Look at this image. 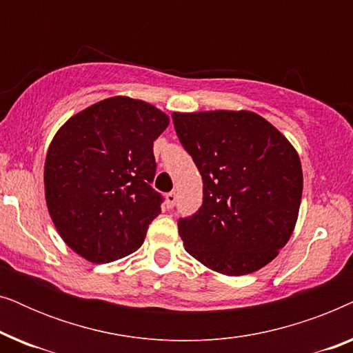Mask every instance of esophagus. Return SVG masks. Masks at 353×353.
<instances>
[{
	"label": "esophagus",
	"mask_w": 353,
	"mask_h": 353,
	"mask_svg": "<svg viewBox=\"0 0 353 353\" xmlns=\"http://www.w3.org/2000/svg\"><path fill=\"white\" fill-rule=\"evenodd\" d=\"M165 204H167V209H173V207H175V204H176V192L175 191L165 194Z\"/></svg>",
	"instance_id": "34e87169"
}]
</instances>
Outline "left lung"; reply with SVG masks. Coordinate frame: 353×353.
I'll list each match as a JSON object with an SVG mask.
<instances>
[{"label":"left lung","mask_w":353,"mask_h":353,"mask_svg":"<svg viewBox=\"0 0 353 353\" xmlns=\"http://www.w3.org/2000/svg\"><path fill=\"white\" fill-rule=\"evenodd\" d=\"M176 137L202 175V205L178 220L186 252L241 276L272 262L291 238L302 167L291 143L249 110L172 114Z\"/></svg>","instance_id":"left-lung-1"}]
</instances>
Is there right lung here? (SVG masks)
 I'll return each instance as SVG.
<instances>
[{
	"instance_id": "obj_1",
	"label": "right lung",
	"mask_w": 353,
	"mask_h": 353,
	"mask_svg": "<svg viewBox=\"0 0 353 353\" xmlns=\"http://www.w3.org/2000/svg\"><path fill=\"white\" fill-rule=\"evenodd\" d=\"M168 125L162 110L115 96L62 125L45 162V196L61 238L93 263H108L141 248L163 197L154 141Z\"/></svg>"
}]
</instances>
